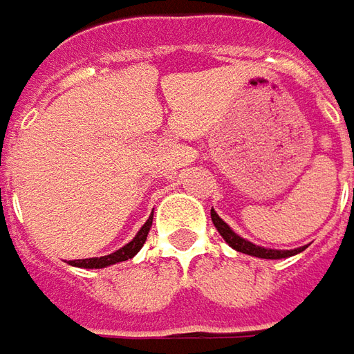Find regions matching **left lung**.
<instances>
[{"mask_svg": "<svg viewBox=\"0 0 354 354\" xmlns=\"http://www.w3.org/2000/svg\"><path fill=\"white\" fill-rule=\"evenodd\" d=\"M210 218H212V224L216 226V230L220 232V236L226 239V243L230 248H234L239 253H248V255H253V257H261V259H284V257H290V255H296L300 251H304V248L292 249V251H277V249H265L251 243L248 239L239 238L238 234H234V230L227 226L226 222L216 214L214 210H210Z\"/></svg>", "mask_w": 354, "mask_h": 354, "instance_id": "left-lung-1", "label": "left lung"}]
</instances>
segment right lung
<instances>
[{
	"label": "right lung",
	"instance_id": "right-lung-1",
	"mask_svg": "<svg viewBox=\"0 0 354 354\" xmlns=\"http://www.w3.org/2000/svg\"><path fill=\"white\" fill-rule=\"evenodd\" d=\"M151 220H153V216H149L148 222L142 226L138 234H136V238L132 239L130 243H127L124 248H120L115 253H111V255H105V257H91V259H77V261H70V265L73 267H83V269H103V267H109V265H115V263H120V261H128L132 259L136 253H138L142 245L146 243V239H148V232L149 227H151Z\"/></svg>",
	"mask_w": 354,
	"mask_h": 354
}]
</instances>
